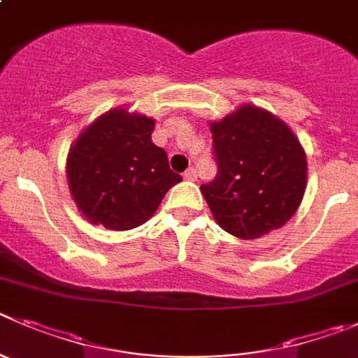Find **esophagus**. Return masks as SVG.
I'll use <instances>...</instances> for the list:
<instances>
[{"mask_svg":"<svg viewBox=\"0 0 358 358\" xmlns=\"http://www.w3.org/2000/svg\"><path fill=\"white\" fill-rule=\"evenodd\" d=\"M185 179H188V181H195V179H196V169H195V166H189V169L186 170Z\"/></svg>","mask_w":358,"mask_h":358,"instance_id":"1","label":"esophagus"}]
</instances>
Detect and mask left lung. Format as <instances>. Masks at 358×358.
<instances>
[{"label":"left lung","instance_id":"obj_1","mask_svg":"<svg viewBox=\"0 0 358 358\" xmlns=\"http://www.w3.org/2000/svg\"><path fill=\"white\" fill-rule=\"evenodd\" d=\"M216 177L201 192L216 224L255 239L296 213L307 185V159L286 124L255 106L211 124Z\"/></svg>","mask_w":358,"mask_h":358}]
</instances>
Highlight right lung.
I'll return each mask as SVG.
<instances>
[{"mask_svg": "<svg viewBox=\"0 0 358 358\" xmlns=\"http://www.w3.org/2000/svg\"><path fill=\"white\" fill-rule=\"evenodd\" d=\"M154 120L111 110L81 133L67 159V179L78 208L92 224L113 231L138 227L165 193L182 181L165 149L152 143Z\"/></svg>", "mask_w": 358, "mask_h": 358, "instance_id": "obj_1", "label": "right lung"}]
</instances>
